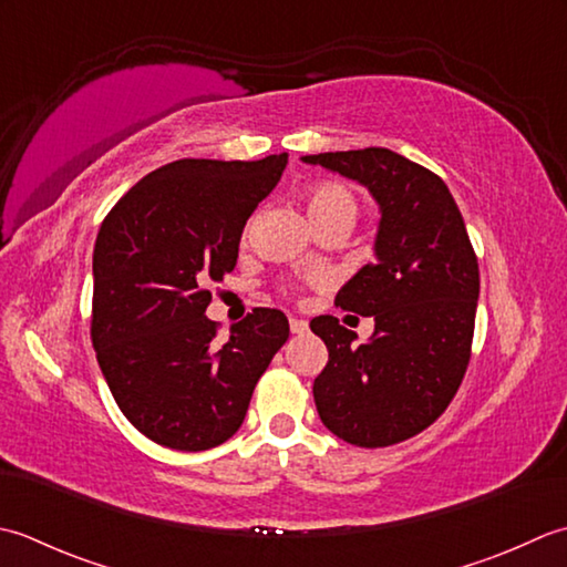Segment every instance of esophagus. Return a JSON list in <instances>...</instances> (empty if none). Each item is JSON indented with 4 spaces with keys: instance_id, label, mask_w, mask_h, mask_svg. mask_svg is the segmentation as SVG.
Masks as SVG:
<instances>
[{
    "instance_id": "1",
    "label": "esophagus",
    "mask_w": 567,
    "mask_h": 567,
    "mask_svg": "<svg viewBox=\"0 0 567 567\" xmlns=\"http://www.w3.org/2000/svg\"><path fill=\"white\" fill-rule=\"evenodd\" d=\"M308 330V322L300 320V318H291V332L293 334H303Z\"/></svg>"
}]
</instances>
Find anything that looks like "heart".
I'll return each instance as SVG.
<instances>
[{"label": "heart", "mask_w": 567, "mask_h": 567, "mask_svg": "<svg viewBox=\"0 0 567 567\" xmlns=\"http://www.w3.org/2000/svg\"><path fill=\"white\" fill-rule=\"evenodd\" d=\"M300 200L308 213L313 229L322 225H344L352 227L360 203L357 195L340 181H316L300 193Z\"/></svg>", "instance_id": "heart-1"}]
</instances>
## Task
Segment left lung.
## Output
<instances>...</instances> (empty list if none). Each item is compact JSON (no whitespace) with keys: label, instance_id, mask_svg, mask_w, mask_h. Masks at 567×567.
I'll return each mask as SVG.
<instances>
[{"label":"left lung","instance_id":"obj_1","mask_svg":"<svg viewBox=\"0 0 567 567\" xmlns=\"http://www.w3.org/2000/svg\"><path fill=\"white\" fill-rule=\"evenodd\" d=\"M360 181L379 203L377 261L334 298L374 318L357 334L334 316L310 320L328 364L313 396L326 429L357 447H386L429 429L455 399L472 357L480 298L477 254L441 176L389 148L303 156Z\"/></svg>","mask_w":567,"mask_h":567}]
</instances>
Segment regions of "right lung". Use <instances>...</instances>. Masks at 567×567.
Listing matches in <instances>:
<instances>
[{
    "mask_svg": "<svg viewBox=\"0 0 567 567\" xmlns=\"http://www.w3.org/2000/svg\"><path fill=\"white\" fill-rule=\"evenodd\" d=\"M286 164L288 154L173 161L100 227L90 338L120 411L148 441L186 453L229 441L288 340L276 308H254L227 340L205 316L210 284L235 269L241 229Z\"/></svg>",
    "mask_w": 567,
    "mask_h": 567,
    "instance_id": "right-lung-1",
    "label": "right lung"
}]
</instances>
